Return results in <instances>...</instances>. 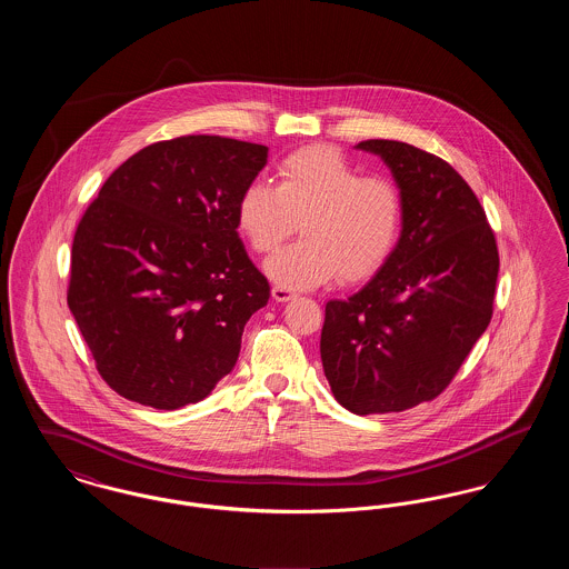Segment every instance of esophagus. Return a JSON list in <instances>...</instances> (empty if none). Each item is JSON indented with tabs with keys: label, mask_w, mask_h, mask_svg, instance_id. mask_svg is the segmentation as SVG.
Listing matches in <instances>:
<instances>
[{
	"label": "esophagus",
	"mask_w": 569,
	"mask_h": 569,
	"mask_svg": "<svg viewBox=\"0 0 569 569\" xmlns=\"http://www.w3.org/2000/svg\"><path fill=\"white\" fill-rule=\"evenodd\" d=\"M295 297H297V292H292V290L286 288V286H274V288H272V298H274L277 302H286V300H292Z\"/></svg>",
	"instance_id": "1"
}]
</instances>
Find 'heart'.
I'll return each mask as SVG.
<instances>
[{
    "mask_svg": "<svg viewBox=\"0 0 569 569\" xmlns=\"http://www.w3.org/2000/svg\"><path fill=\"white\" fill-rule=\"evenodd\" d=\"M300 221L302 239L272 253L279 286L311 288L332 274L353 283L388 260L403 228V196L378 174H362L330 147H307L277 166V186L253 181L237 204V223L253 251L283 243Z\"/></svg>",
    "mask_w": 569,
    "mask_h": 569,
    "instance_id": "b5f03b06",
    "label": "heart"
}]
</instances>
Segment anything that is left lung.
<instances>
[{"label":"left lung","mask_w":569,"mask_h":569,"mask_svg":"<svg viewBox=\"0 0 569 569\" xmlns=\"http://www.w3.org/2000/svg\"><path fill=\"white\" fill-rule=\"evenodd\" d=\"M403 196L399 243L376 277L326 302L320 353L335 399L358 416L433 401L492 318L499 251L459 172L399 140H362Z\"/></svg>","instance_id":"left-lung-1"}]
</instances>
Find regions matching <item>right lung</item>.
Returning a JSON list of instances; mask_svg holds the SVG:
<instances>
[{
    "instance_id": "obj_1",
    "label": "right lung",
    "mask_w": 569,
    "mask_h": 569,
    "mask_svg": "<svg viewBox=\"0 0 569 569\" xmlns=\"http://www.w3.org/2000/svg\"><path fill=\"white\" fill-rule=\"evenodd\" d=\"M269 149L223 136L153 142L121 163L72 243L68 307L96 369L140 406L198 403L228 376L271 286L237 204Z\"/></svg>"
}]
</instances>
